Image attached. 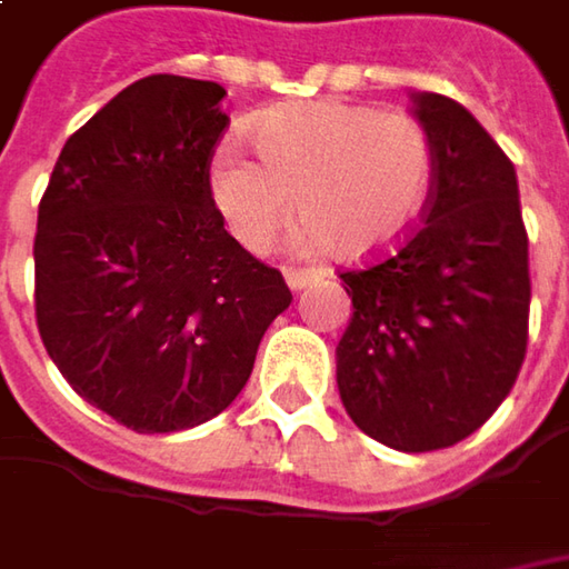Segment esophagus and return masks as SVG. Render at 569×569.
I'll return each instance as SVG.
<instances>
[{
	"mask_svg": "<svg viewBox=\"0 0 569 569\" xmlns=\"http://www.w3.org/2000/svg\"><path fill=\"white\" fill-rule=\"evenodd\" d=\"M313 278H317V274L307 272V269H284V281H288L291 291H303Z\"/></svg>",
	"mask_w": 569,
	"mask_h": 569,
	"instance_id": "obj_1",
	"label": "esophagus"
}]
</instances>
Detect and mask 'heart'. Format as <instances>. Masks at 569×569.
I'll list each match as a JSON object with an SVG mask.
<instances>
[{"label": "heart", "mask_w": 569, "mask_h": 569, "mask_svg": "<svg viewBox=\"0 0 569 569\" xmlns=\"http://www.w3.org/2000/svg\"><path fill=\"white\" fill-rule=\"evenodd\" d=\"M252 161L218 148L208 196L233 240L262 252L297 214L307 240L341 262L402 250L425 221L437 148L421 122L373 103L303 100L250 122Z\"/></svg>", "instance_id": "heart-1"}]
</instances>
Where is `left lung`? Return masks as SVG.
<instances>
[{
    "label": "left lung",
    "mask_w": 569,
    "mask_h": 569,
    "mask_svg": "<svg viewBox=\"0 0 569 569\" xmlns=\"http://www.w3.org/2000/svg\"><path fill=\"white\" fill-rule=\"evenodd\" d=\"M437 148L425 224L402 250L341 272L351 322L336 380L351 421L402 452L466 440L513 389L529 341V237L513 161L456 100L411 94Z\"/></svg>",
    "instance_id": "1"
}]
</instances>
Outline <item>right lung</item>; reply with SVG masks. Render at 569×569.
Wrapping results in <instances>:
<instances>
[{
  "instance_id": "1",
  "label": "right lung",
  "mask_w": 569,
  "mask_h": 569,
  "mask_svg": "<svg viewBox=\"0 0 569 569\" xmlns=\"http://www.w3.org/2000/svg\"><path fill=\"white\" fill-rule=\"evenodd\" d=\"M228 91L148 76L69 136L37 211L33 307L59 373L139 433L211 421L291 291L208 196Z\"/></svg>"
}]
</instances>
